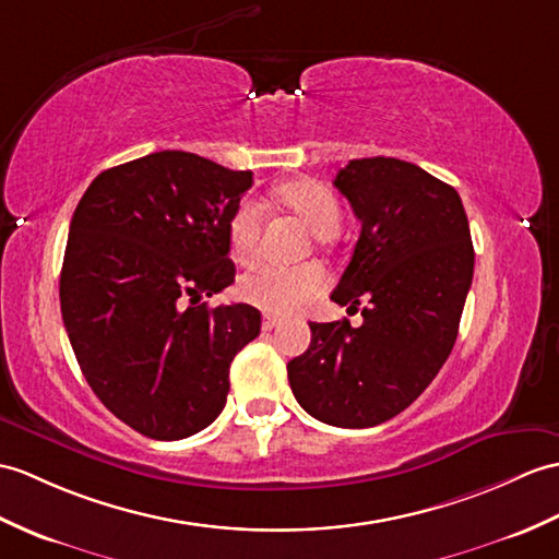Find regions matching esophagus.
Segmentation results:
<instances>
[{"instance_id":"1","label":"esophagus","mask_w":559,"mask_h":559,"mask_svg":"<svg viewBox=\"0 0 559 559\" xmlns=\"http://www.w3.org/2000/svg\"><path fill=\"white\" fill-rule=\"evenodd\" d=\"M276 326H281V319H278V317H274V314H264L262 329H264V331H274Z\"/></svg>"}]
</instances>
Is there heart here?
<instances>
[{"mask_svg":"<svg viewBox=\"0 0 559 559\" xmlns=\"http://www.w3.org/2000/svg\"><path fill=\"white\" fill-rule=\"evenodd\" d=\"M276 198L314 230L317 238H333L341 228V204L319 180L300 178L276 190ZM262 240V210L254 200H242L228 221V250L238 264H248ZM329 276L321 264L305 262L285 266L259 262L238 283L242 300L274 314H290L326 288Z\"/></svg>","mask_w":559,"mask_h":559,"instance_id":"1","label":"heart"}]
</instances>
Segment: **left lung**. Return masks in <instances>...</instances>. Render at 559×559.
Here are the masks:
<instances>
[{
    "label": "left lung",
    "mask_w": 559,
    "mask_h": 559,
    "mask_svg": "<svg viewBox=\"0 0 559 559\" xmlns=\"http://www.w3.org/2000/svg\"><path fill=\"white\" fill-rule=\"evenodd\" d=\"M361 230L331 300L361 309L309 323L307 353L288 361L311 417L369 428L407 409L445 365L474 276V245L457 190L417 164L353 159L335 176Z\"/></svg>",
    "instance_id": "obj_1"
}]
</instances>
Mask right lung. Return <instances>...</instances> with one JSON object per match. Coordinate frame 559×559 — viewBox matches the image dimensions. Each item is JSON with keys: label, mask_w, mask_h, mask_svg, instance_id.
Masks as SVG:
<instances>
[{"label": "right lung", "mask_w": 559, "mask_h": 559, "mask_svg": "<svg viewBox=\"0 0 559 559\" xmlns=\"http://www.w3.org/2000/svg\"><path fill=\"white\" fill-rule=\"evenodd\" d=\"M252 188L190 152L164 150L102 171L78 202L59 300L85 381L114 417L154 440L210 426L228 369L262 329L250 305H190L236 281L228 221Z\"/></svg>", "instance_id": "add662e5"}]
</instances>
